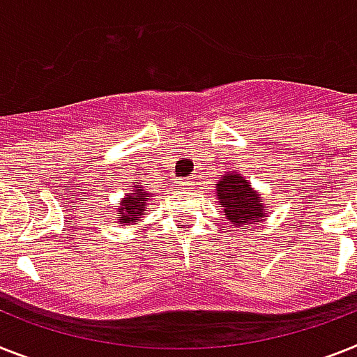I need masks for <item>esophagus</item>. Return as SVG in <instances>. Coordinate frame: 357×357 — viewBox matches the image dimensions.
Segmentation results:
<instances>
[{
	"label": "esophagus",
	"instance_id": "34e87169",
	"mask_svg": "<svg viewBox=\"0 0 357 357\" xmlns=\"http://www.w3.org/2000/svg\"><path fill=\"white\" fill-rule=\"evenodd\" d=\"M176 185L182 188V190H190L193 184H191V181H188V178H178V181H176Z\"/></svg>",
	"mask_w": 357,
	"mask_h": 357
}]
</instances>
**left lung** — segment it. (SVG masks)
I'll use <instances>...</instances> for the list:
<instances>
[{
    "instance_id": "left-lung-1",
    "label": "left lung",
    "mask_w": 357,
    "mask_h": 357,
    "mask_svg": "<svg viewBox=\"0 0 357 357\" xmlns=\"http://www.w3.org/2000/svg\"><path fill=\"white\" fill-rule=\"evenodd\" d=\"M217 199L234 228H252L266 217V204L261 195L244 176L237 175V172L220 175L217 184Z\"/></svg>"
}]
</instances>
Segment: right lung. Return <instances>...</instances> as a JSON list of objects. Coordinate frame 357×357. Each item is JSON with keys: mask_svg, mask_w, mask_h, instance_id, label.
I'll return each instance as SVG.
<instances>
[{"mask_svg": "<svg viewBox=\"0 0 357 357\" xmlns=\"http://www.w3.org/2000/svg\"><path fill=\"white\" fill-rule=\"evenodd\" d=\"M146 197H149V193L140 185V182H135L131 193L123 197L120 206L116 208L119 215L114 219L119 220L120 225H137L138 220L142 219L147 211L146 200L149 199H146Z\"/></svg>", "mask_w": 357, "mask_h": 357, "instance_id": "obj_1", "label": "right lung"}]
</instances>
